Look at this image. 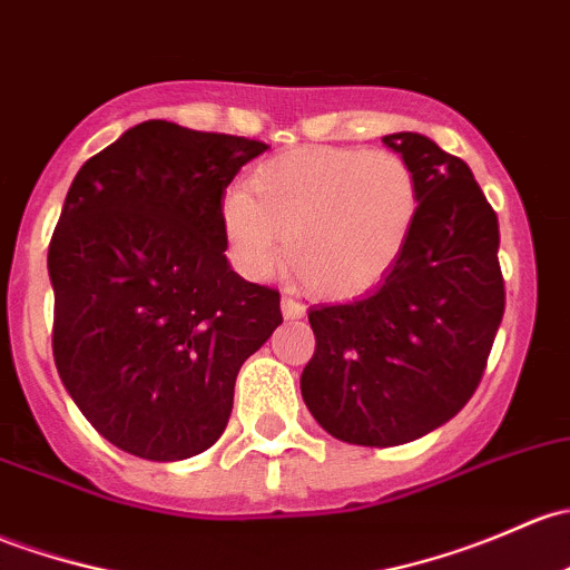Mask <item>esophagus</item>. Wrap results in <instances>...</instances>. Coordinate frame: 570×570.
I'll use <instances>...</instances> for the list:
<instances>
[{
    "label": "esophagus",
    "instance_id": "1",
    "mask_svg": "<svg viewBox=\"0 0 570 570\" xmlns=\"http://www.w3.org/2000/svg\"><path fill=\"white\" fill-rule=\"evenodd\" d=\"M281 314H284V320H301V316H305V305L292 301V297H284L281 301Z\"/></svg>",
    "mask_w": 570,
    "mask_h": 570
}]
</instances>
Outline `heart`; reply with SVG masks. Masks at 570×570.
<instances>
[{
	"label": "heart",
	"mask_w": 570,
	"mask_h": 570,
	"mask_svg": "<svg viewBox=\"0 0 570 570\" xmlns=\"http://www.w3.org/2000/svg\"><path fill=\"white\" fill-rule=\"evenodd\" d=\"M421 190L399 153L303 147L265 160L248 194L220 202V235L239 275L265 281L284 262L320 297H355L395 267L417 220Z\"/></svg>",
	"instance_id": "b5f03b06"
}]
</instances>
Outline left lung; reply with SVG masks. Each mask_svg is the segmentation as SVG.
I'll return each mask as SVG.
<instances>
[{
  "label": "left lung",
  "mask_w": 570,
  "mask_h": 570,
  "mask_svg": "<svg viewBox=\"0 0 570 570\" xmlns=\"http://www.w3.org/2000/svg\"><path fill=\"white\" fill-rule=\"evenodd\" d=\"M421 190L410 243L374 292L314 305L308 412L350 445L393 448L451 421L487 368L505 311L500 224L470 166L429 136H382Z\"/></svg>",
  "instance_id": "obj_1"
}]
</instances>
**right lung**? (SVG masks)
Instances as JSON below:
<instances>
[{
    "label": "right lung",
    "instance_id": "1",
    "mask_svg": "<svg viewBox=\"0 0 570 570\" xmlns=\"http://www.w3.org/2000/svg\"><path fill=\"white\" fill-rule=\"evenodd\" d=\"M267 144L166 119L89 158L48 245L53 363L100 436L183 461L229 423L239 365L284 322L226 259V185Z\"/></svg>",
    "mask_w": 570,
    "mask_h": 570
}]
</instances>
